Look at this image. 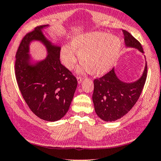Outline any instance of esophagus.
I'll use <instances>...</instances> for the list:
<instances>
[{
	"label": "esophagus",
	"mask_w": 161,
	"mask_h": 161,
	"mask_svg": "<svg viewBox=\"0 0 161 161\" xmlns=\"http://www.w3.org/2000/svg\"><path fill=\"white\" fill-rule=\"evenodd\" d=\"M82 80H83V77H81V76L77 77V81H78L79 84H80V83L82 82Z\"/></svg>",
	"instance_id": "34e87169"
}]
</instances>
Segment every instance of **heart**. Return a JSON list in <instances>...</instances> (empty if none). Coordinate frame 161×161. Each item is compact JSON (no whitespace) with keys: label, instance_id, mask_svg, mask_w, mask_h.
Wrapping results in <instances>:
<instances>
[{"label":"heart","instance_id":"heart-1","mask_svg":"<svg viewBox=\"0 0 161 161\" xmlns=\"http://www.w3.org/2000/svg\"><path fill=\"white\" fill-rule=\"evenodd\" d=\"M121 50L119 38L100 31L79 34L70 41V46L62 47L59 57L62 63L71 70L76 65L77 56L81 63L80 70H87L92 75L108 71L114 65Z\"/></svg>","mask_w":161,"mask_h":161}]
</instances>
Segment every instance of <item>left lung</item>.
<instances>
[{
  "instance_id": "1",
  "label": "left lung",
  "mask_w": 161,
  "mask_h": 161,
  "mask_svg": "<svg viewBox=\"0 0 161 161\" xmlns=\"http://www.w3.org/2000/svg\"><path fill=\"white\" fill-rule=\"evenodd\" d=\"M127 48H136L143 53L140 42L129 32L122 30ZM147 74L146 62L141 76L132 82L119 79L113 68L110 72L93 81V102L96 113L104 121H115L131 110L140 97Z\"/></svg>"
}]
</instances>
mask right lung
<instances>
[{
  "instance_id": "right-lung-1",
  "label": "right lung",
  "mask_w": 161,
  "mask_h": 161,
  "mask_svg": "<svg viewBox=\"0 0 161 161\" xmlns=\"http://www.w3.org/2000/svg\"><path fill=\"white\" fill-rule=\"evenodd\" d=\"M40 25L28 33L16 53L15 76L19 89L32 112L47 121H57L68 112L77 87L72 73L59 60L61 47L53 43ZM38 41L46 47L47 56L34 61L29 54L30 44Z\"/></svg>"
}]
</instances>
